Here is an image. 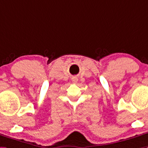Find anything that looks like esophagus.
Listing matches in <instances>:
<instances>
[{
	"label": "esophagus",
	"instance_id": "34e87169",
	"mask_svg": "<svg viewBox=\"0 0 148 148\" xmlns=\"http://www.w3.org/2000/svg\"><path fill=\"white\" fill-rule=\"evenodd\" d=\"M72 81H73L74 83H75V82H77L78 79H77V78H72Z\"/></svg>",
	"mask_w": 148,
	"mask_h": 148
}]
</instances>
